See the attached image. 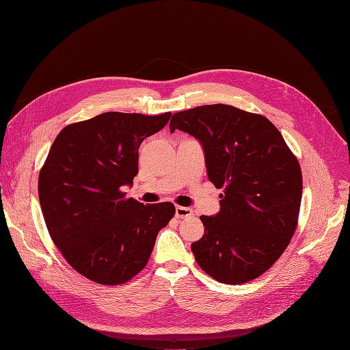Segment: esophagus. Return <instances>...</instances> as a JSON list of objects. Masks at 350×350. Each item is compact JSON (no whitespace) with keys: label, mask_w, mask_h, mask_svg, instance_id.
I'll return each mask as SVG.
<instances>
[{"label":"esophagus","mask_w":350,"mask_h":350,"mask_svg":"<svg viewBox=\"0 0 350 350\" xmlns=\"http://www.w3.org/2000/svg\"><path fill=\"white\" fill-rule=\"evenodd\" d=\"M193 215V210L189 208V207H181V206H177L176 207V218H187V217H191Z\"/></svg>","instance_id":"esophagus-1"}]
</instances>
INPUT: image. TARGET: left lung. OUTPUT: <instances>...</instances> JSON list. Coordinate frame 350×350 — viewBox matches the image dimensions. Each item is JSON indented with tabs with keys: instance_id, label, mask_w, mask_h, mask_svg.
I'll return each mask as SVG.
<instances>
[{
	"instance_id": "obj_1",
	"label": "left lung",
	"mask_w": 350,
	"mask_h": 350,
	"mask_svg": "<svg viewBox=\"0 0 350 350\" xmlns=\"http://www.w3.org/2000/svg\"><path fill=\"white\" fill-rule=\"evenodd\" d=\"M194 136L204 150L219 211L201 215L204 235L191 244L197 264L223 284L258 278L277 261L295 232L302 173L267 118L230 105H204L174 113L170 132Z\"/></svg>"
}]
</instances>
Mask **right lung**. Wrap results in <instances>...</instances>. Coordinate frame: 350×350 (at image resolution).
I'll return each mask as SVG.
<instances>
[{
  "label": "right lung",
  "mask_w": 350,
  "mask_h": 350,
  "mask_svg": "<svg viewBox=\"0 0 350 350\" xmlns=\"http://www.w3.org/2000/svg\"><path fill=\"white\" fill-rule=\"evenodd\" d=\"M172 113L106 112L64 127L40 173L45 224L68 264L88 280L119 285L140 272L173 203L124 198L139 173V146L167 124Z\"/></svg>",
  "instance_id": "right-lung-1"
}]
</instances>
